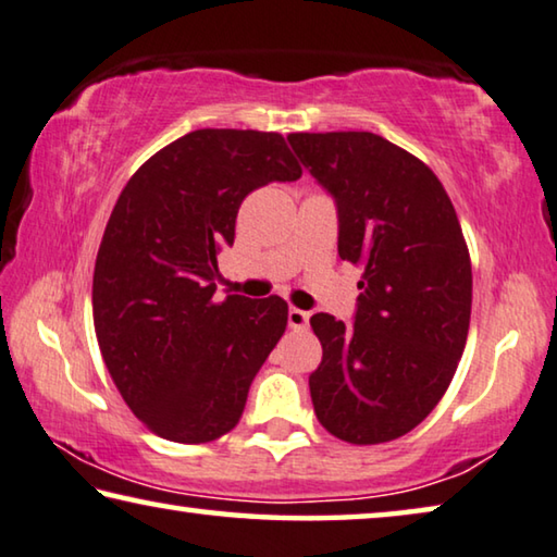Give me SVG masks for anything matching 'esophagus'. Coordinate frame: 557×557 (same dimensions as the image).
Here are the masks:
<instances>
[{
  "mask_svg": "<svg viewBox=\"0 0 557 557\" xmlns=\"http://www.w3.org/2000/svg\"><path fill=\"white\" fill-rule=\"evenodd\" d=\"M287 324L293 326V330H307V326H310V312H305V310H297V307H289V312H287Z\"/></svg>",
  "mask_w": 557,
  "mask_h": 557,
  "instance_id": "34e87169",
  "label": "esophagus"
}]
</instances>
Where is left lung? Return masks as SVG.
I'll use <instances>...</instances> for the list:
<instances>
[{"label": "left lung", "mask_w": 557, "mask_h": 557, "mask_svg": "<svg viewBox=\"0 0 557 557\" xmlns=\"http://www.w3.org/2000/svg\"><path fill=\"white\" fill-rule=\"evenodd\" d=\"M330 193L339 258L364 268L355 322L314 314V413L349 444H384L429 417L456 374L471 322V258L429 165L369 131L289 134Z\"/></svg>", "instance_id": "left-lung-1"}]
</instances>
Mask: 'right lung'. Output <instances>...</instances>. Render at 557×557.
Returning <instances> with one entry per match:
<instances>
[{
    "mask_svg": "<svg viewBox=\"0 0 557 557\" xmlns=\"http://www.w3.org/2000/svg\"><path fill=\"white\" fill-rule=\"evenodd\" d=\"M299 175L280 134L200 128L148 158L119 196L96 255L94 326L113 384L153 434L206 444L240 421L287 302H213L218 252L247 193Z\"/></svg>",
    "mask_w": 557,
    "mask_h": 557,
    "instance_id": "right-lung-1",
    "label": "right lung"
}]
</instances>
